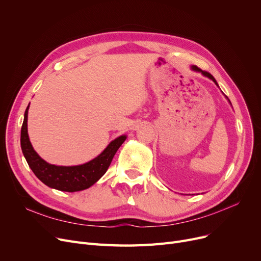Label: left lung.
Masks as SVG:
<instances>
[{
	"label": "left lung",
	"mask_w": 261,
	"mask_h": 261,
	"mask_svg": "<svg viewBox=\"0 0 261 261\" xmlns=\"http://www.w3.org/2000/svg\"><path fill=\"white\" fill-rule=\"evenodd\" d=\"M191 70H193V71H195V72H199V73H201L203 76H205V77H207V78H210L211 80H213L214 82H215V84H216V86L217 87H219L218 86V84H217V81H216V79L214 78V76L213 75H211L208 72H205V71H202L201 70V68H199L198 66H196V65H191ZM225 97H226V96H225ZM227 98V97H226ZM227 100L229 101V99L227 98ZM229 103H230V101H229Z\"/></svg>",
	"instance_id": "8db88e82"
}]
</instances>
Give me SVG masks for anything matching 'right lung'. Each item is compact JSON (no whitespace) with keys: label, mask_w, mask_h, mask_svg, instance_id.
I'll return each mask as SVG.
<instances>
[{"label":"right lung","mask_w":261,"mask_h":261,"mask_svg":"<svg viewBox=\"0 0 261 261\" xmlns=\"http://www.w3.org/2000/svg\"><path fill=\"white\" fill-rule=\"evenodd\" d=\"M30 105L27 106L21 128V148L29 166L38 179L46 186L74 193L87 189L94 185L108 170L116 151L126 141V135H120L110 143L103 151L92 161L77 166H56L45 162L35 151L27 133V115Z\"/></svg>","instance_id":"1"}]
</instances>
